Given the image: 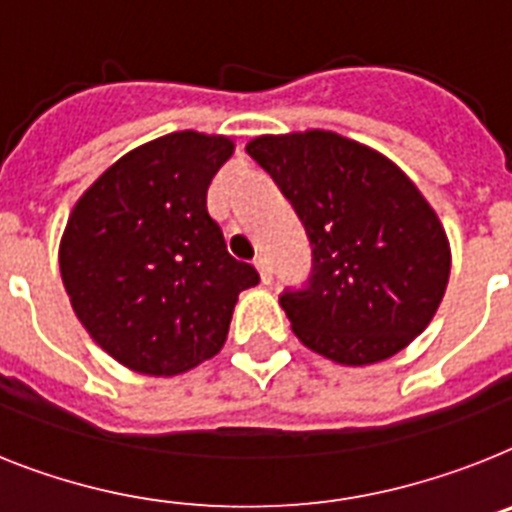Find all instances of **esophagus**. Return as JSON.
<instances>
[{
  "instance_id": "34e87169",
  "label": "esophagus",
  "mask_w": 512,
  "mask_h": 512,
  "mask_svg": "<svg viewBox=\"0 0 512 512\" xmlns=\"http://www.w3.org/2000/svg\"><path fill=\"white\" fill-rule=\"evenodd\" d=\"M255 268H257V273H260V278H263V283L273 281V265H270V257L268 255L257 257Z\"/></svg>"
}]
</instances>
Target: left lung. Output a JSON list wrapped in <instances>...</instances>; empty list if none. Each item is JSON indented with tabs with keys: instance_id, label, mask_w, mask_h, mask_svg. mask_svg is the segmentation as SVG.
Here are the masks:
<instances>
[{
	"instance_id": "obj_1",
	"label": "left lung",
	"mask_w": 512,
	"mask_h": 512,
	"mask_svg": "<svg viewBox=\"0 0 512 512\" xmlns=\"http://www.w3.org/2000/svg\"><path fill=\"white\" fill-rule=\"evenodd\" d=\"M247 153L294 205L312 276L281 294L296 338L364 367L406 349L440 307L450 242L416 184L390 158L336 132L249 140Z\"/></svg>"
}]
</instances>
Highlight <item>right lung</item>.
<instances>
[{
  "label": "right lung",
  "mask_w": 512,
  "mask_h": 512,
  "mask_svg": "<svg viewBox=\"0 0 512 512\" xmlns=\"http://www.w3.org/2000/svg\"><path fill=\"white\" fill-rule=\"evenodd\" d=\"M231 137L171 132L130 150L77 200L59 270L77 320L119 364L171 377L216 356L260 276L208 213Z\"/></svg>",
  "instance_id": "right-lung-1"
}]
</instances>
